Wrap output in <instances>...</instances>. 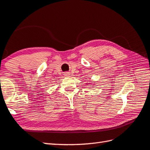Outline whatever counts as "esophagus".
Returning <instances> with one entry per match:
<instances>
[{"label": "esophagus", "instance_id": "1", "mask_svg": "<svg viewBox=\"0 0 150 150\" xmlns=\"http://www.w3.org/2000/svg\"><path fill=\"white\" fill-rule=\"evenodd\" d=\"M65 75H66V76H69V75H70V74H69V73H66V74H65Z\"/></svg>", "mask_w": 150, "mask_h": 150}]
</instances>
